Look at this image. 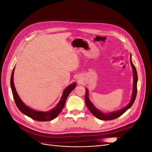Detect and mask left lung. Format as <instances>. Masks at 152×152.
Returning a JSON list of instances; mask_svg holds the SVG:
<instances>
[{"label":"left lung","mask_w":152,"mask_h":152,"mask_svg":"<svg viewBox=\"0 0 152 152\" xmlns=\"http://www.w3.org/2000/svg\"><path fill=\"white\" fill-rule=\"evenodd\" d=\"M130 62L132 68V72H133V86H132V93L131 96V99L130 102L125 107H124L120 110H116V111H113L111 112L108 113H104L101 111L99 109L96 108L94 104L91 102V101L89 97V91L86 87V97H85V102L87 105V108L90 110V112L93 113L94 115L100 120L102 121H110L113 120V119L117 118L118 117L125 113L128 109H129L132 105L134 103L137 94V74L136 72V69L133 65V63L131 60V54L130 56Z\"/></svg>","instance_id":"left-lung-1"}]
</instances>
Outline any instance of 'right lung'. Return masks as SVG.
<instances>
[{
    "mask_svg": "<svg viewBox=\"0 0 152 152\" xmlns=\"http://www.w3.org/2000/svg\"><path fill=\"white\" fill-rule=\"evenodd\" d=\"M15 66L13 68L11 77V87L14 99H15L17 107L20 110V112L26 115V116L34 119L35 121H50L53 120L55 118H56L59 114V113L61 112L64 106H65L66 99L68 97V96L71 93L72 91L75 89V87L77 86V84L75 82H73L72 84L67 86L66 88L64 89L59 103L56 104V107L53 108V109H50V110H48V111L46 112L37 111V110L32 109L28 107L27 105H26L23 102V101L20 98L19 95H18L15 88V84H14V72H15Z\"/></svg>",
    "mask_w": 152,
    "mask_h": 152,
    "instance_id": "1",
    "label": "right lung"
}]
</instances>
